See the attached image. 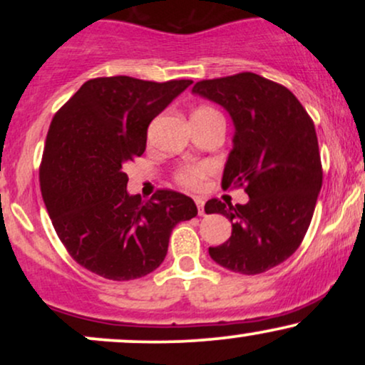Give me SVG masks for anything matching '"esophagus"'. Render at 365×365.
<instances>
[{
  "label": "esophagus",
  "mask_w": 365,
  "mask_h": 365,
  "mask_svg": "<svg viewBox=\"0 0 365 365\" xmlns=\"http://www.w3.org/2000/svg\"><path fill=\"white\" fill-rule=\"evenodd\" d=\"M197 209H199V216H206V211H204V199L202 197H195Z\"/></svg>",
  "instance_id": "obj_1"
}]
</instances>
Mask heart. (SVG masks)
<instances>
[{
    "label": "heart",
    "mask_w": 365,
    "mask_h": 365,
    "mask_svg": "<svg viewBox=\"0 0 365 365\" xmlns=\"http://www.w3.org/2000/svg\"><path fill=\"white\" fill-rule=\"evenodd\" d=\"M200 110H209V108H200ZM209 168L207 165H188L183 166V168L178 170L177 173V182L182 187L185 188H200V185L204 183V180L209 175Z\"/></svg>",
    "instance_id": "heart-1"
}]
</instances>
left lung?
Listing matches in <instances>:
<instances>
[{"mask_svg":"<svg viewBox=\"0 0 365 365\" xmlns=\"http://www.w3.org/2000/svg\"><path fill=\"white\" fill-rule=\"evenodd\" d=\"M194 94L223 106L235 125L221 185L244 187L249 202L211 199L206 212L232 221V237L209 247L233 273L261 274L302 244L322 185L314 121L287 87L252 72L197 82Z\"/></svg>","mask_w":365,"mask_h":365,"instance_id":"1","label":"left lung"}]
</instances>
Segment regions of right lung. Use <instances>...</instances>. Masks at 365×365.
I'll return each mask as SVG.
<instances>
[{
	"instance_id": "1",
	"label": "right lung",
	"mask_w": 365,
	"mask_h": 365,
	"mask_svg": "<svg viewBox=\"0 0 365 365\" xmlns=\"http://www.w3.org/2000/svg\"><path fill=\"white\" fill-rule=\"evenodd\" d=\"M192 81H87L49 125L39 170L43 199L61 244L82 267L113 282L153 273L171 230L197 216L190 197L127 192L125 166L144 154L148 127Z\"/></svg>"
}]
</instances>
